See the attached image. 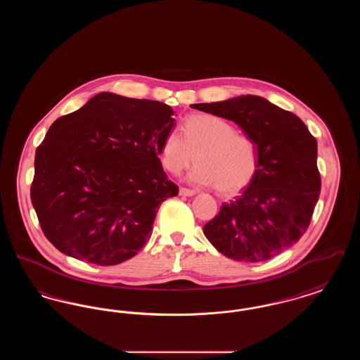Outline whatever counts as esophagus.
<instances>
[{
  "label": "esophagus",
  "mask_w": 360,
  "mask_h": 360,
  "mask_svg": "<svg viewBox=\"0 0 360 360\" xmlns=\"http://www.w3.org/2000/svg\"><path fill=\"white\" fill-rule=\"evenodd\" d=\"M179 195L193 197V195H195V191H194V190H190V188H179Z\"/></svg>",
  "instance_id": "obj_1"
}]
</instances>
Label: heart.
<instances>
[{
  "instance_id": "1",
  "label": "heart",
  "mask_w": 360,
  "mask_h": 360,
  "mask_svg": "<svg viewBox=\"0 0 360 360\" xmlns=\"http://www.w3.org/2000/svg\"><path fill=\"white\" fill-rule=\"evenodd\" d=\"M184 135L170 131L160 144L163 167L178 175L195 160L188 172V184L201 188H219L224 195H235L247 188L259 167L257 143L238 135L232 124L214 115H193L184 127Z\"/></svg>"
}]
</instances>
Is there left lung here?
Returning a JSON list of instances; mask_svg holds the SVG:
<instances>
[{
	"label": "left lung",
	"mask_w": 360,
	"mask_h": 360,
	"mask_svg": "<svg viewBox=\"0 0 360 360\" xmlns=\"http://www.w3.org/2000/svg\"><path fill=\"white\" fill-rule=\"evenodd\" d=\"M193 108L238 124L259 153L252 182L206 224V239L233 260L255 263L276 257L305 233L319 201L316 139L298 116L259 96Z\"/></svg>",
	"instance_id": "8db88e82"
}]
</instances>
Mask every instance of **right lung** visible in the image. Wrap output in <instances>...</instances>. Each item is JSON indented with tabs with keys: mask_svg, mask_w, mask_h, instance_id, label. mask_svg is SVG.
Instances as JSON below:
<instances>
[{
	"mask_svg": "<svg viewBox=\"0 0 360 360\" xmlns=\"http://www.w3.org/2000/svg\"><path fill=\"white\" fill-rule=\"evenodd\" d=\"M174 127L172 106L113 93L55 121L36 150L31 188L52 245L98 266L135 257L159 206L178 194L159 159Z\"/></svg>",
	"mask_w": 360,
	"mask_h": 360,
	"instance_id": "right-lung-1",
	"label": "right lung"
}]
</instances>
